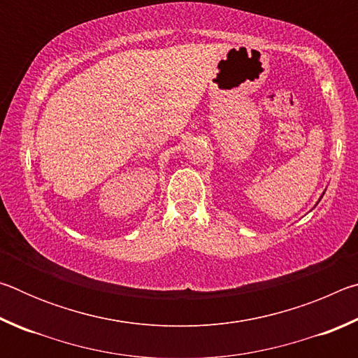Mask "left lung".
Instances as JSON below:
<instances>
[{
  "label": "left lung",
  "mask_w": 358,
  "mask_h": 358,
  "mask_svg": "<svg viewBox=\"0 0 358 358\" xmlns=\"http://www.w3.org/2000/svg\"><path fill=\"white\" fill-rule=\"evenodd\" d=\"M320 199H322V196H320ZM320 199H319V201H320Z\"/></svg>",
  "instance_id": "obj_1"
}]
</instances>
